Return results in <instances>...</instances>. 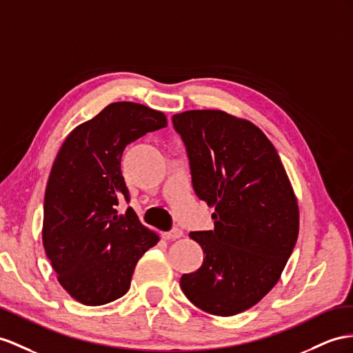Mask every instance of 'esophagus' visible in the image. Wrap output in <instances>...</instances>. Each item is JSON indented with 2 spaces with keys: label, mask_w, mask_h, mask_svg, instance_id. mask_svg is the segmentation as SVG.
Listing matches in <instances>:
<instances>
[{
  "label": "esophagus",
  "mask_w": 353,
  "mask_h": 353,
  "mask_svg": "<svg viewBox=\"0 0 353 353\" xmlns=\"http://www.w3.org/2000/svg\"><path fill=\"white\" fill-rule=\"evenodd\" d=\"M182 236H183V231L179 230V228H174V230L162 234V237H164L165 240H176V239H180Z\"/></svg>",
  "instance_id": "34e87169"
}]
</instances>
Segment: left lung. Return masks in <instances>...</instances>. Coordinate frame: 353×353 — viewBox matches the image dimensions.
I'll return each mask as SVG.
<instances>
[{"label": "left lung", "instance_id": "8db88e82", "mask_svg": "<svg viewBox=\"0 0 353 353\" xmlns=\"http://www.w3.org/2000/svg\"><path fill=\"white\" fill-rule=\"evenodd\" d=\"M173 125L186 146L195 194L214 207V228L189 234L205 256L180 277V288L203 312L234 316L279 282L298 239L296 196L256 125L222 110L177 113Z\"/></svg>", "mask_w": 353, "mask_h": 353}]
</instances>
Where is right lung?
<instances>
[{
  "label": "right lung",
  "instance_id": "right-lung-1",
  "mask_svg": "<svg viewBox=\"0 0 353 353\" xmlns=\"http://www.w3.org/2000/svg\"><path fill=\"white\" fill-rule=\"evenodd\" d=\"M167 126L162 112L143 104H108L80 123L62 144L44 195L43 246L61 286L85 305L128 292L139 259L159 241L128 207L121 171L126 144Z\"/></svg>",
  "mask_w": 353,
  "mask_h": 353
}]
</instances>
